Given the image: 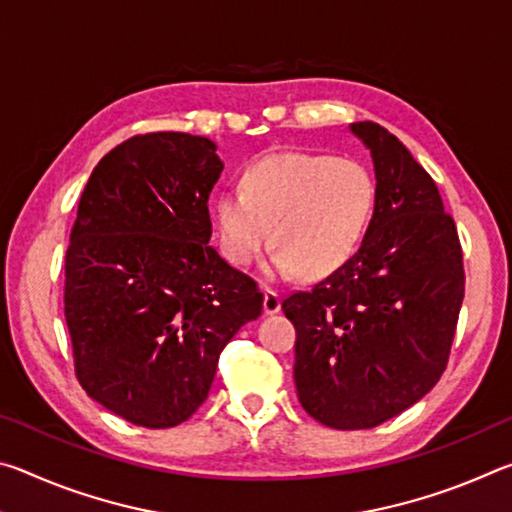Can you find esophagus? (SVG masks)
Instances as JSON below:
<instances>
[{
    "instance_id": "34e87169",
    "label": "esophagus",
    "mask_w": 512,
    "mask_h": 512,
    "mask_svg": "<svg viewBox=\"0 0 512 512\" xmlns=\"http://www.w3.org/2000/svg\"><path fill=\"white\" fill-rule=\"evenodd\" d=\"M282 309V298L280 293L273 289L264 291V314H277Z\"/></svg>"
}]
</instances>
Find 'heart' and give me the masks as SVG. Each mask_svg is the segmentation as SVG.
<instances>
[{"label":"heart","instance_id":"obj_1","mask_svg":"<svg viewBox=\"0 0 512 512\" xmlns=\"http://www.w3.org/2000/svg\"><path fill=\"white\" fill-rule=\"evenodd\" d=\"M375 203L377 183L361 160L291 151L250 164L244 189H223L214 198L212 219L232 264H253L271 244L273 228L277 248L268 275L320 277L354 255Z\"/></svg>","mask_w":512,"mask_h":512}]
</instances>
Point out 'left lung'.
Masks as SVG:
<instances>
[{"instance_id": "left-lung-1", "label": "left lung", "mask_w": 512, "mask_h": 512, "mask_svg": "<svg viewBox=\"0 0 512 512\" xmlns=\"http://www.w3.org/2000/svg\"><path fill=\"white\" fill-rule=\"evenodd\" d=\"M350 128L375 162V214L348 262L282 302L302 409L341 431L377 427L436 386L465 293L456 223L433 178L384 126Z\"/></svg>"}]
</instances>
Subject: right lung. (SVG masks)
Listing matches in <instances>:
<instances>
[{
	"instance_id": "1",
	"label": "right lung",
	"mask_w": 512,
	"mask_h": 512,
	"mask_svg": "<svg viewBox=\"0 0 512 512\" xmlns=\"http://www.w3.org/2000/svg\"><path fill=\"white\" fill-rule=\"evenodd\" d=\"M216 144L146 133L94 167L65 253V320L83 391L146 429L185 422L225 345L262 314L257 282L210 246Z\"/></svg>"
}]
</instances>
